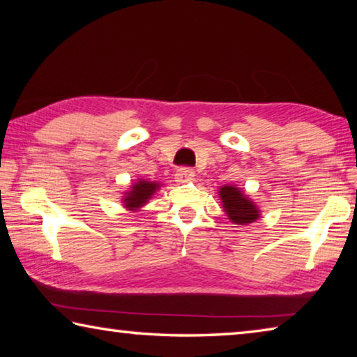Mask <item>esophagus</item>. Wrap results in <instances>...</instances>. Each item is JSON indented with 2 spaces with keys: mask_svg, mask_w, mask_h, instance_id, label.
<instances>
[{
  "mask_svg": "<svg viewBox=\"0 0 357 357\" xmlns=\"http://www.w3.org/2000/svg\"><path fill=\"white\" fill-rule=\"evenodd\" d=\"M193 176H195V173H193L192 168L181 167L176 174H174V179H176L178 183H187V181H190Z\"/></svg>",
  "mask_w": 357,
  "mask_h": 357,
  "instance_id": "34e87169",
  "label": "esophagus"
}]
</instances>
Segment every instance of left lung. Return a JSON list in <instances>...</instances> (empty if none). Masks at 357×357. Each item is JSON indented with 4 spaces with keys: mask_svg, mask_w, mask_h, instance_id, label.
<instances>
[{
    "mask_svg": "<svg viewBox=\"0 0 357 357\" xmlns=\"http://www.w3.org/2000/svg\"><path fill=\"white\" fill-rule=\"evenodd\" d=\"M220 200L225 208L228 219L238 223V225H245L258 219V209L249 198H247L238 187L223 185L220 189Z\"/></svg>",
    "mask_w": 357,
    "mask_h": 357,
    "instance_id": "obj_1",
    "label": "left lung"
}]
</instances>
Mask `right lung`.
<instances>
[{
	"mask_svg": "<svg viewBox=\"0 0 357 357\" xmlns=\"http://www.w3.org/2000/svg\"><path fill=\"white\" fill-rule=\"evenodd\" d=\"M157 187H159L157 183H149V181H143V179L138 181L137 184L132 185V190L128 192V195L124 198L126 206L129 209L140 208L142 204H144L149 200Z\"/></svg>",
	"mask_w": 357,
	"mask_h": 357,
	"instance_id": "obj_1",
	"label": "right lung"
}]
</instances>
